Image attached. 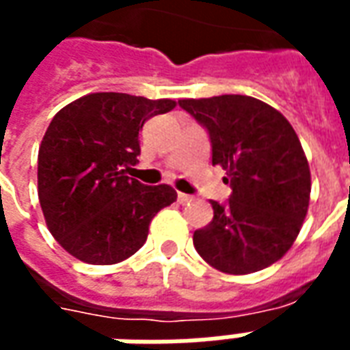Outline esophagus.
<instances>
[{
  "instance_id": "34e87169",
  "label": "esophagus",
  "mask_w": 350,
  "mask_h": 350,
  "mask_svg": "<svg viewBox=\"0 0 350 350\" xmlns=\"http://www.w3.org/2000/svg\"><path fill=\"white\" fill-rule=\"evenodd\" d=\"M193 200V196L191 195H185V193H178V202L180 204H187V202Z\"/></svg>"
}]
</instances>
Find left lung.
Wrapping results in <instances>:
<instances>
[{"instance_id": "obj_1", "label": "left lung", "mask_w": 350, "mask_h": 350, "mask_svg": "<svg viewBox=\"0 0 350 350\" xmlns=\"http://www.w3.org/2000/svg\"><path fill=\"white\" fill-rule=\"evenodd\" d=\"M206 128L211 163L226 170L232 195L211 200L213 221L193 235L211 267L248 274L273 265L291 248L310 204V167L286 116L252 96L180 100Z\"/></svg>"}]
</instances>
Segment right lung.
<instances>
[{"instance_id": "right-lung-1", "label": "right lung", "mask_w": 350, "mask_h": 350, "mask_svg": "<svg viewBox=\"0 0 350 350\" xmlns=\"http://www.w3.org/2000/svg\"><path fill=\"white\" fill-rule=\"evenodd\" d=\"M174 107V100L96 92L53 116L38 148V200L51 235L74 258L124 261L144 245L155 213L176 200L170 185L126 176L144 122Z\"/></svg>"}]
</instances>
